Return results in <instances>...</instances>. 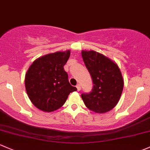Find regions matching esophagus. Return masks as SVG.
<instances>
[{"instance_id":"esophagus-1","label":"esophagus","mask_w":150,"mask_h":150,"mask_svg":"<svg viewBox=\"0 0 150 150\" xmlns=\"http://www.w3.org/2000/svg\"><path fill=\"white\" fill-rule=\"evenodd\" d=\"M76 88H77V89H78V91H80V89H81V88H80V84H78L76 86Z\"/></svg>"}]
</instances>
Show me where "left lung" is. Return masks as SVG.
<instances>
[{
	"label": "left lung",
	"instance_id": "obj_1",
	"mask_svg": "<svg viewBox=\"0 0 150 150\" xmlns=\"http://www.w3.org/2000/svg\"><path fill=\"white\" fill-rule=\"evenodd\" d=\"M81 54L93 83L92 91L82 94V99L91 111L108 112L116 106L122 93L124 79L120 69L111 59L93 50H83Z\"/></svg>",
	"mask_w": 150,
	"mask_h": 150
}]
</instances>
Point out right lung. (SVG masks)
Returning <instances> with one entry per match:
<instances>
[{"label": "right lung", "mask_w": 150, "mask_h": 150, "mask_svg": "<svg viewBox=\"0 0 150 150\" xmlns=\"http://www.w3.org/2000/svg\"><path fill=\"white\" fill-rule=\"evenodd\" d=\"M70 50L44 55L33 62L25 75V87L31 103L45 112L62 107L77 88L70 84L64 65Z\"/></svg>", "instance_id": "1"}]
</instances>
